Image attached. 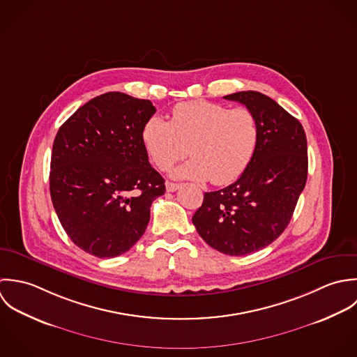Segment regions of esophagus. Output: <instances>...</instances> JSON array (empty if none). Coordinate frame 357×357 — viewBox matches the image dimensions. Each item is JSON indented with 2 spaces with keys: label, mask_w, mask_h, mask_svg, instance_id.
Returning a JSON list of instances; mask_svg holds the SVG:
<instances>
[{
  "label": "esophagus",
  "mask_w": 357,
  "mask_h": 357,
  "mask_svg": "<svg viewBox=\"0 0 357 357\" xmlns=\"http://www.w3.org/2000/svg\"><path fill=\"white\" fill-rule=\"evenodd\" d=\"M165 189L167 192H176L179 189V185L174 182H165Z\"/></svg>",
  "instance_id": "esophagus-1"
}]
</instances>
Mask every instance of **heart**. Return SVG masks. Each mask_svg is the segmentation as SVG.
<instances>
[{
    "label": "heart",
    "instance_id": "heart-1",
    "mask_svg": "<svg viewBox=\"0 0 357 357\" xmlns=\"http://www.w3.org/2000/svg\"><path fill=\"white\" fill-rule=\"evenodd\" d=\"M143 147L158 169H174L178 179L208 181L216 186L237 181L254 158L259 142V124L245 107L229 109L210 100H190L174 106L171 120L151 116L141 131Z\"/></svg>",
    "mask_w": 357,
    "mask_h": 357
}]
</instances>
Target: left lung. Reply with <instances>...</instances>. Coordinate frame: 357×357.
Segmentation results:
<instances>
[{
	"label": "left lung",
	"mask_w": 357,
	"mask_h": 357,
	"mask_svg": "<svg viewBox=\"0 0 357 357\" xmlns=\"http://www.w3.org/2000/svg\"><path fill=\"white\" fill-rule=\"evenodd\" d=\"M223 98L255 114L259 142L244 174L204 193L192 220L208 245L238 257L265 248L284 231L306 183L307 144L301 123L272 98L257 91Z\"/></svg>",
	"instance_id": "obj_1"
}]
</instances>
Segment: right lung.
I'll return each mask as SVG.
<instances>
[{"mask_svg": "<svg viewBox=\"0 0 357 357\" xmlns=\"http://www.w3.org/2000/svg\"><path fill=\"white\" fill-rule=\"evenodd\" d=\"M154 113L147 99L107 92L81 106L55 137L52 204L73 243L91 255L127 252L147 227L151 203L165 192L141 139Z\"/></svg>", "mask_w": 357, "mask_h": 357, "instance_id": "add662e5", "label": "right lung"}]
</instances>
